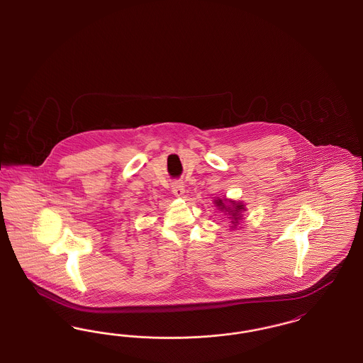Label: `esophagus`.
<instances>
[{
    "label": "esophagus",
    "instance_id": "1",
    "mask_svg": "<svg viewBox=\"0 0 363 363\" xmlns=\"http://www.w3.org/2000/svg\"><path fill=\"white\" fill-rule=\"evenodd\" d=\"M172 191H173L174 196L181 197L185 193V186H184L182 182H174L173 186H172Z\"/></svg>",
    "mask_w": 363,
    "mask_h": 363
}]
</instances>
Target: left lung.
Returning a JSON list of instances; mask_svg holds the SVG:
<instances>
[{"label": "left lung", "instance_id": "obj_1", "mask_svg": "<svg viewBox=\"0 0 363 363\" xmlns=\"http://www.w3.org/2000/svg\"><path fill=\"white\" fill-rule=\"evenodd\" d=\"M215 206L218 208H220V211L223 209L225 211V213L230 216L228 219H231V228L233 227H235L237 228V225L240 223V220H241L242 211H245V206L242 204V203H235V201H233V200H225V199H216L215 201Z\"/></svg>", "mask_w": 363, "mask_h": 363}]
</instances>
